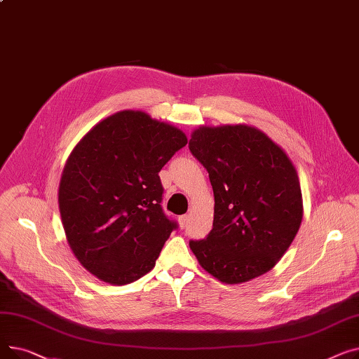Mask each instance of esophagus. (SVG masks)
<instances>
[{"instance_id": "34e87169", "label": "esophagus", "mask_w": 359, "mask_h": 359, "mask_svg": "<svg viewBox=\"0 0 359 359\" xmlns=\"http://www.w3.org/2000/svg\"><path fill=\"white\" fill-rule=\"evenodd\" d=\"M189 219H191L189 215H182V217H179V225H180V227H182V229L186 227L187 222H189Z\"/></svg>"}]
</instances>
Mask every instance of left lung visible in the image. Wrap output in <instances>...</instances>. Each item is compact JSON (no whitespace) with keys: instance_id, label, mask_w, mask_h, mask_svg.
<instances>
[{"instance_id":"obj_1","label":"left lung","mask_w":359,"mask_h":359,"mask_svg":"<svg viewBox=\"0 0 359 359\" xmlns=\"http://www.w3.org/2000/svg\"><path fill=\"white\" fill-rule=\"evenodd\" d=\"M189 149L208 170L215 198L211 233L189 241L199 265L225 284L266 273L303 219L295 165L265 132L244 123L199 126Z\"/></svg>"}]
</instances>
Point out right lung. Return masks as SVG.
Segmentation results:
<instances>
[{
    "instance_id": "add662e5",
    "label": "right lung",
    "mask_w": 359,
    "mask_h": 359,
    "mask_svg": "<svg viewBox=\"0 0 359 359\" xmlns=\"http://www.w3.org/2000/svg\"><path fill=\"white\" fill-rule=\"evenodd\" d=\"M187 144L179 128L142 110L93 126L65 163L58 191L67 241L81 265L111 285L156 266L177 227L161 208L160 170Z\"/></svg>"
}]
</instances>
